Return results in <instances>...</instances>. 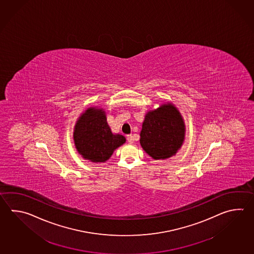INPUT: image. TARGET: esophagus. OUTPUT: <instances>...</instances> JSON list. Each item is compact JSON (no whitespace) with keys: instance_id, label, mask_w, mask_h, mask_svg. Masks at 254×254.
<instances>
[{"instance_id":"34e87169","label":"esophagus","mask_w":254,"mask_h":254,"mask_svg":"<svg viewBox=\"0 0 254 254\" xmlns=\"http://www.w3.org/2000/svg\"><path fill=\"white\" fill-rule=\"evenodd\" d=\"M127 142H128L129 144H132V143L134 142V135H127Z\"/></svg>"}]
</instances>
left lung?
Segmentation results:
<instances>
[{"label":"left lung","mask_w":254,"mask_h":254,"mask_svg":"<svg viewBox=\"0 0 254 254\" xmlns=\"http://www.w3.org/2000/svg\"><path fill=\"white\" fill-rule=\"evenodd\" d=\"M186 138V124L180 111L171 102L146 112L140 145L155 160H165L176 155Z\"/></svg>","instance_id":"1"}]
</instances>
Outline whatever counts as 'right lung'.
<instances>
[{
  "label": "right lung",
  "instance_id": "1",
  "mask_svg": "<svg viewBox=\"0 0 254 254\" xmlns=\"http://www.w3.org/2000/svg\"><path fill=\"white\" fill-rule=\"evenodd\" d=\"M73 140L78 154L84 159L105 163L118 147L125 144L126 137L111 131L102 108L89 107L76 121Z\"/></svg>",
  "mask_w": 254,
  "mask_h": 254
}]
</instances>
